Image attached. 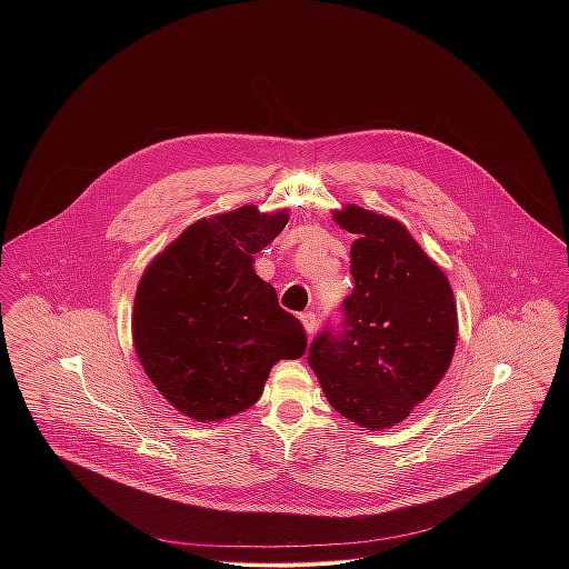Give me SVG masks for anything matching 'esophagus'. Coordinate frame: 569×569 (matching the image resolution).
<instances>
[{"instance_id":"obj_1","label":"esophagus","mask_w":569,"mask_h":569,"mask_svg":"<svg viewBox=\"0 0 569 569\" xmlns=\"http://www.w3.org/2000/svg\"><path fill=\"white\" fill-rule=\"evenodd\" d=\"M300 320H302L305 330H307L309 335H313V332H316V328H318V318H316V313L307 311V313H302V316H300Z\"/></svg>"}]
</instances>
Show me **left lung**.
<instances>
[{
  "label": "left lung",
  "mask_w": 569,
  "mask_h": 569,
  "mask_svg": "<svg viewBox=\"0 0 569 569\" xmlns=\"http://www.w3.org/2000/svg\"><path fill=\"white\" fill-rule=\"evenodd\" d=\"M332 219L357 234L355 289L341 325L326 326L307 359L328 403L379 431L407 418L449 370L458 311L447 276L397 219L355 203Z\"/></svg>",
  "instance_id": "left-lung-1"
}]
</instances>
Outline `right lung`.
<instances>
[{
	"label": "right lung",
	"mask_w": 569,
	"mask_h": 569,
	"mask_svg": "<svg viewBox=\"0 0 569 569\" xmlns=\"http://www.w3.org/2000/svg\"><path fill=\"white\" fill-rule=\"evenodd\" d=\"M256 206L201 219L147 267L133 302V346L163 399L199 422L253 406L269 370L307 350V332L253 271V253L287 226Z\"/></svg>",
	"instance_id": "1"
}]
</instances>
